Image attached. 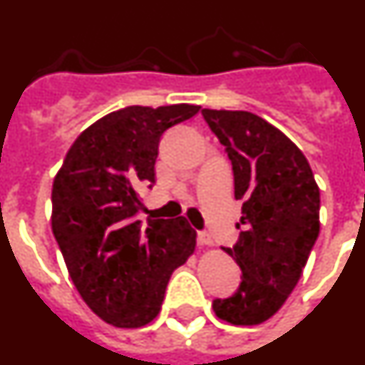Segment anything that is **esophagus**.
<instances>
[{
  "label": "esophagus",
  "instance_id": "esophagus-1",
  "mask_svg": "<svg viewBox=\"0 0 365 365\" xmlns=\"http://www.w3.org/2000/svg\"><path fill=\"white\" fill-rule=\"evenodd\" d=\"M197 243L201 245V247H212V245H214V241H212L210 234H206V232H199Z\"/></svg>",
  "mask_w": 365,
  "mask_h": 365
}]
</instances>
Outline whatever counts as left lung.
<instances>
[{"label":"left lung","instance_id":"left-lung-1","mask_svg":"<svg viewBox=\"0 0 365 365\" xmlns=\"http://www.w3.org/2000/svg\"><path fill=\"white\" fill-rule=\"evenodd\" d=\"M227 148L234 195L243 199L240 241L225 252L241 267L232 298L212 303L232 325H259L282 309L320 234V188L309 160L285 133L250 111L202 109Z\"/></svg>","mask_w":365,"mask_h":365}]
</instances>
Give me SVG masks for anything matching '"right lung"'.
Wrapping results in <instances>:
<instances>
[{"label": "right lung", "mask_w": 365, "mask_h": 365, "mask_svg": "<svg viewBox=\"0 0 365 365\" xmlns=\"http://www.w3.org/2000/svg\"><path fill=\"white\" fill-rule=\"evenodd\" d=\"M201 106H130L98 118L67 151L53 182L51 227L69 276L100 320L138 329L157 318L173 270L195 250L186 217L135 219L155 182L160 135Z\"/></svg>", "instance_id": "right-lung-1"}]
</instances>
